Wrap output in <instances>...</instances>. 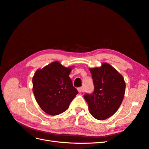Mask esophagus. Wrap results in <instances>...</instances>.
I'll list each match as a JSON object with an SVG mask.
<instances>
[{
	"label": "esophagus",
	"instance_id": "1",
	"mask_svg": "<svg viewBox=\"0 0 149 149\" xmlns=\"http://www.w3.org/2000/svg\"><path fill=\"white\" fill-rule=\"evenodd\" d=\"M78 90L79 93H81L82 92H83V87H79V88H78Z\"/></svg>",
	"mask_w": 149,
	"mask_h": 149
}]
</instances>
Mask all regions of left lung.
<instances>
[{
	"mask_svg": "<svg viewBox=\"0 0 149 149\" xmlns=\"http://www.w3.org/2000/svg\"><path fill=\"white\" fill-rule=\"evenodd\" d=\"M94 84V92L84 98L90 113L99 120L112 116L118 111L125 96L126 83L123 76L107 63L90 68Z\"/></svg>",
	"mask_w": 149,
	"mask_h": 149,
	"instance_id": "obj_1",
	"label": "left lung"
}]
</instances>
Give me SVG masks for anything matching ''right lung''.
Returning <instances> with one entry per match:
<instances>
[{
    "label": "right lung",
    "mask_w": 149,
    "mask_h": 149,
    "mask_svg": "<svg viewBox=\"0 0 149 149\" xmlns=\"http://www.w3.org/2000/svg\"><path fill=\"white\" fill-rule=\"evenodd\" d=\"M72 68L54 61L35 72L33 92L38 106L47 114L56 116L63 113L78 94L69 77Z\"/></svg>",
    "instance_id": "obj_1"
}]
</instances>
